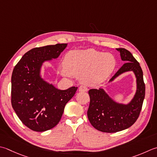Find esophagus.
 <instances>
[{"label": "esophagus", "mask_w": 157, "mask_h": 157, "mask_svg": "<svg viewBox=\"0 0 157 157\" xmlns=\"http://www.w3.org/2000/svg\"><path fill=\"white\" fill-rule=\"evenodd\" d=\"M79 91H80V92H87L88 91V88L86 86L82 85L79 87Z\"/></svg>", "instance_id": "34e87169"}]
</instances>
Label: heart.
Returning a JSON list of instances; mask_svg holds the SVG:
<instances>
[{
    "label": "heart",
    "instance_id": "heart-1",
    "mask_svg": "<svg viewBox=\"0 0 157 157\" xmlns=\"http://www.w3.org/2000/svg\"><path fill=\"white\" fill-rule=\"evenodd\" d=\"M64 64L60 68L61 74L82 77L86 84L94 86L108 78L115 69L116 61L112 54L87 49L69 52L64 56Z\"/></svg>",
    "mask_w": 157,
    "mask_h": 157
}]
</instances>
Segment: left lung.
<instances>
[{
    "label": "left lung",
    "mask_w": 157,
    "mask_h": 157,
    "mask_svg": "<svg viewBox=\"0 0 157 157\" xmlns=\"http://www.w3.org/2000/svg\"><path fill=\"white\" fill-rule=\"evenodd\" d=\"M116 50L121 53V59L127 63L109 82L122 73L133 71L136 77L137 90L133 99L127 105L115 102L102 88L90 89L88 91L90 96V105L87 112L88 120L96 129L105 133H116L133 125L139 117L145 97V84L140 63L126 49Z\"/></svg>",
    "instance_id": "8db88e82"
}]
</instances>
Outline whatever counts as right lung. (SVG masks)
<instances>
[{"instance_id":"1","label":"right lung","mask_w":157,"mask_h":157,"mask_svg":"<svg viewBox=\"0 0 157 157\" xmlns=\"http://www.w3.org/2000/svg\"><path fill=\"white\" fill-rule=\"evenodd\" d=\"M67 44L35 48L15 66L11 76V105L21 122L34 131L51 129L60 121L67 103L78 87L61 90L41 78L45 61L56 58Z\"/></svg>"}]
</instances>
